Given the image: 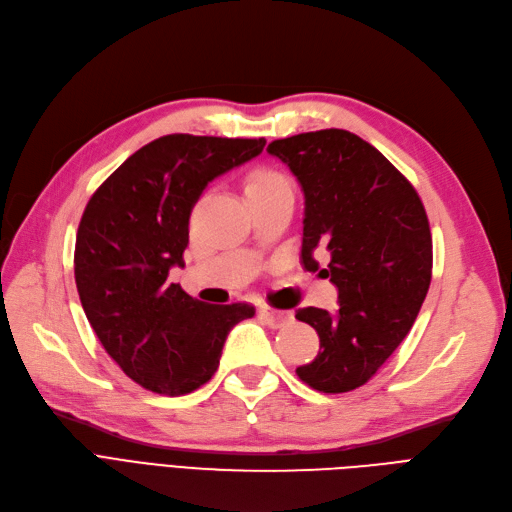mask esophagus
<instances>
[{
    "label": "esophagus",
    "mask_w": 512,
    "mask_h": 512,
    "mask_svg": "<svg viewBox=\"0 0 512 512\" xmlns=\"http://www.w3.org/2000/svg\"><path fill=\"white\" fill-rule=\"evenodd\" d=\"M259 318H261L263 323H266L268 327L280 329V327H285V325L291 323L293 314H291V312H282V310H274V308H270V306H261V308H259Z\"/></svg>",
    "instance_id": "1"
}]
</instances>
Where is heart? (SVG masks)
<instances>
[{"label": "heart", "instance_id": "b5f03b06", "mask_svg": "<svg viewBox=\"0 0 512 512\" xmlns=\"http://www.w3.org/2000/svg\"><path fill=\"white\" fill-rule=\"evenodd\" d=\"M280 181H287V179H285V175H280L278 170L261 168V170H255V173L249 177V181H246V192H253V189L270 187V185L280 183Z\"/></svg>", "mask_w": 512, "mask_h": 512}]
</instances>
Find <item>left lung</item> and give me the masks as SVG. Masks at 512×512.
Instances as JSON below:
<instances>
[{"mask_svg":"<svg viewBox=\"0 0 512 512\" xmlns=\"http://www.w3.org/2000/svg\"><path fill=\"white\" fill-rule=\"evenodd\" d=\"M304 189L301 261L327 270L339 310L301 308L295 318L316 329L320 350L297 367L318 392L367 384L413 327L432 278V236L413 185L373 145L348 130L327 128L268 145Z\"/></svg>","mask_w":512,"mask_h":512,"instance_id":"1","label":"left lung"}]
</instances>
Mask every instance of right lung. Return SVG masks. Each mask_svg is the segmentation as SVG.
I'll use <instances>...</instances> for the list:
<instances>
[{"label":"right lung","mask_w":512,"mask_h":512,"mask_svg":"<svg viewBox=\"0 0 512 512\" xmlns=\"http://www.w3.org/2000/svg\"><path fill=\"white\" fill-rule=\"evenodd\" d=\"M266 139L166 135L135 151L92 194L75 236V285L90 327L145 390L179 396L215 375L227 333L251 304H204L168 282L183 268L204 187Z\"/></svg>","instance_id":"obj_1"}]
</instances>
